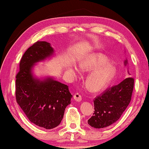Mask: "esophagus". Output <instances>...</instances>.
Segmentation results:
<instances>
[{
  "instance_id": "34e87169",
  "label": "esophagus",
  "mask_w": 149,
  "mask_h": 149,
  "mask_svg": "<svg viewBox=\"0 0 149 149\" xmlns=\"http://www.w3.org/2000/svg\"><path fill=\"white\" fill-rule=\"evenodd\" d=\"M73 98H74V99L77 102H80L82 100V97L79 95V93L75 94V95L73 96Z\"/></svg>"
}]
</instances>
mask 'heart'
Masks as SVG:
<instances>
[{
    "instance_id": "b5f03b06",
    "label": "heart",
    "mask_w": 149,
    "mask_h": 149,
    "mask_svg": "<svg viewBox=\"0 0 149 149\" xmlns=\"http://www.w3.org/2000/svg\"><path fill=\"white\" fill-rule=\"evenodd\" d=\"M109 59L103 54H91L78 62V68L82 72H90L86 83L91 90L99 91L109 84L115 74L116 69L109 63Z\"/></svg>"
}]
</instances>
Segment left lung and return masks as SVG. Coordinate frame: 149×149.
<instances>
[{"mask_svg":"<svg viewBox=\"0 0 149 149\" xmlns=\"http://www.w3.org/2000/svg\"><path fill=\"white\" fill-rule=\"evenodd\" d=\"M124 65L128 66L127 59ZM127 72L130 74L129 70ZM133 87L134 79L129 77L107 89L94 100L95 111L88 124L95 129H102L116 122L130 103Z\"/></svg>","mask_w":149,"mask_h":149,"instance_id":"obj_1","label":"left lung"}]
</instances>
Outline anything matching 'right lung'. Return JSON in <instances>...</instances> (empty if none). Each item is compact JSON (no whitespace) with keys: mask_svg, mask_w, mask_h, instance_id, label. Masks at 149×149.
<instances>
[{"mask_svg":"<svg viewBox=\"0 0 149 149\" xmlns=\"http://www.w3.org/2000/svg\"><path fill=\"white\" fill-rule=\"evenodd\" d=\"M54 56L49 42L38 41L24 52L16 77L17 103L31 123L46 129L60 125L72 97L67 85L50 76L38 77L34 73L36 63Z\"/></svg>","mask_w":149,"mask_h":149,"instance_id":"right-lung-1","label":"right lung"}]
</instances>
